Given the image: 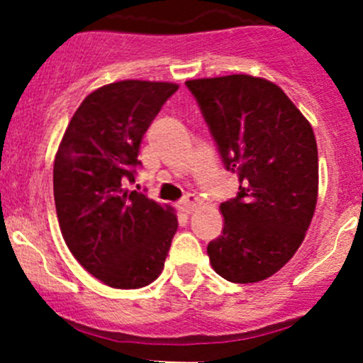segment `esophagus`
Instances as JSON below:
<instances>
[{
  "label": "esophagus",
  "mask_w": 363,
  "mask_h": 363,
  "mask_svg": "<svg viewBox=\"0 0 363 363\" xmlns=\"http://www.w3.org/2000/svg\"><path fill=\"white\" fill-rule=\"evenodd\" d=\"M196 206H199V196L193 195V193H188V195L181 200V209L184 211V213H191Z\"/></svg>",
  "instance_id": "esophagus-1"
}]
</instances>
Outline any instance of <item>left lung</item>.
Masks as SVG:
<instances>
[{"label":"left lung","instance_id":"8db88e82","mask_svg":"<svg viewBox=\"0 0 363 363\" xmlns=\"http://www.w3.org/2000/svg\"><path fill=\"white\" fill-rule=\"evenodd\" d=\"M209 125L238 196L220 206L221 235L209 242L211 266L234 284L282 269L305 239L318 202V143L307 118L280 86L232 74L186 81Z\"/></svg>","mask_w":363,"mask_h":363}]
</instances>
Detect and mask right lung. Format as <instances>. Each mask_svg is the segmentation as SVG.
<instances>
[{
  "label": "right lung",
  "mask_w": 363,
  "mask_h": 363,
  "mask_svg": "<svg viewBox=\"0 0 363 363\" xmlns=\"http://www.w3.org/2000/svg\"><path fill=\"white\" fill-rule=\"evenodd\" d=\"M179 84L125 79L84 97L52 168L60 230L84 269L115 289H140L161 275L177 216L129 191L143 135Z\"/></svg>",
  "instance_id": "right-lung-1"
}]
</instances>
